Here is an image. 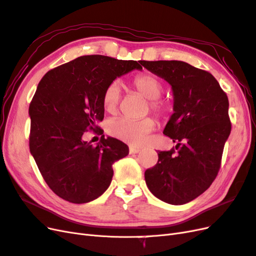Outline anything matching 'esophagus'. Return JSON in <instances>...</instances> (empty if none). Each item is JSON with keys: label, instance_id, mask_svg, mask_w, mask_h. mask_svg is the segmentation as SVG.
<instances>
[{"label": "esophagus", "instance_id": "1", "mask_svg": "<svg viewBox=\"0 0 256 256\" xmlns=\"http://www.w3.org/2000/svg\"><path fill=\"white\" fill-rule=\"evenodd\" d=\"M141 152V148H138V147H134V146H130L129 147V152L132 154H138Z\"/></svg>", "mask_w": 256, "mask_h": 256}]
</instances>
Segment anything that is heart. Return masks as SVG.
<instances>
[{"label": "heart", "instance_id": "1", "mask_svg": "<svg viewBox=\"0 0 256 256\" xmlns=\"http://www.w3.org/2000/svg\"><path fill=\"white\" fill-rule=\"evenodd\" d=\"M134 86L138 94L148 99L150 110L160 118L166 116L170 110L168 104L161 100L160 96L164 90L162 82L152 74H146L136 76ZM120 100V85L118 81H113L108 85L104 92V106L106 111H116ZM154 129V120L147 118L141 120L128 118H118L109 122L108 131L120 141L132 145L142 144L152 131Z\"/></svg>", "mask_w": 256, "mask_h": 256}]
</instances>
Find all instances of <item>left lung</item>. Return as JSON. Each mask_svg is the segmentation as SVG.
Instances as JSON below:
<instances>
[{
    "label": "left lung",
    "instance_id": "8db88e82",
    "mask_svg": "<svg viewBox=\"0 0 256 256\" xmlns=\"http://www.w3.org/2000/svg\"><path fill=\"white\" fill-rule=\"evenodd\" d=\"M140 63L172 86L174 113L164 134L177 143L158 152L157 164L145 171L146 184L166 203H189L210 187L220 170L232 129L228 96L212 74L184 62Z\"/></svg>",
    "mask_w": 256,
    "mask_h": 256
}]
</instances>
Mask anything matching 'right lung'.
Masks as SVG:
<instances>
[{
    "instance_id": "right-lung-1",
    "label": "right lung",
    "mask_w": 256,
    "mask_h": 256,
    "mask_svg": "<svg viewBox=\"0 0 256 256\" xmlns=\"http://www.w3.org/2000/svg\"><path fill=\"white\" fill-rule=\"evenodd\" d=\"M142 67L136 60L85 56L53 68L30 104V150L49 188L74 204L88 203L109 188L112 166L126 157L122 141L104 136L96 146L83 140L104 116V92L118 76ZM100 132V130H99Z\"/></svg>"
}]
</instances>
